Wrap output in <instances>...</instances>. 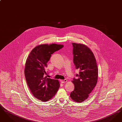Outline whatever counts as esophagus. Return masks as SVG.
<instances>
[{
	"mask_svg": "<svg viewBox=\"0 0 122 122\" xmlns=\"http://www.w3.org/2000/svg\"><path fill=\"white\" fill-rule=\"evenodd\" d=\"M67 81V80L66 79H64V80H60V82L61 83H65Z\"/></svg>",
	"mask_w": 122,
	"mask_h": 122,
	"instance_id": "obj_1",
	"label": "esophagus"
}]
</instances>
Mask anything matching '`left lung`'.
I'll use <instances>...</instances> for the list:
<instances>
[{"mask_svg":"<svg viewBox=\"0 0 122 122\" xmlns=\"http://www.w3.org/2000/svg\"><path fill=\"white\" fill-rule=\"evenodd\" d=\"M73 62L79 74L72 82L75 89L70 94L71 99L77 102L86 100L97 82L98 68L93 52L87 46L72 43Z\"/></svg>","mask_w":122,"mask_h":122,"instance_id":"8db88e82","label":"left lung"}]
</instances>
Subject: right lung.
I'll return each mask as SVG.
<instances>
[{
	"label": "right lung",
	"mask_w": 122,
	"mask_h": 122,
	"mask_svg": "<svg viewBox=\"0 0 122 122\" xmlns=\"http://www.w3.org/2000/svg\"><path fill=\"white\" fill-rule=\"evenodd\" d=\"M63 47L56 44L37 46L32 50L26 60L24 71L26 81L33 96L42 102L52 99L60 86L58 80L45 76L48 74L45 69L51 55Z\"/></svg>",
	"instance_id": "right-lung-1"
}]
</instances>
